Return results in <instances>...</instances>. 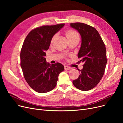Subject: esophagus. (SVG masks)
I'll return each mask as SVG.
<instances>
[{
	"label": "esophagus",
	"mask_w": 123,
	"mask_h": 123,
	"mask_svg": "<svg viewBox=\"0 0 123 123\" xmlns=\"http://www.w3.org/2000/svg\"><path fill=\"white\" fill-rule=\"evenodd\" d=\"M72 68H71V67H69V66H65V70H70V69H71Z\"/></svg>",
	"instance_id": "esophagus-1"
}]
</instances>
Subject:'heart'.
Wrapping results in <instances>:
<instances>
[{"instance_id":"b5f03b06","label":"heart","mask_w":123,"mask_h":123,"mask_svg":"<svg viewBox=\"0 0 123 123\" xmlns=\"http://www.w3.org/2000/svg\"><path fill=\"white\" fill-rule=\"evenodd\" d=\"M66 36H67V37L68 39H70L71 38H74L76 36H79V35H78V34H77V33L75 31H73V30H69V31H67L66 33ZM55 37H56V35H55L53 37V38H52V40H51L52 43L53 42V40L55 39Z\"/></svg>"}]
</instances>
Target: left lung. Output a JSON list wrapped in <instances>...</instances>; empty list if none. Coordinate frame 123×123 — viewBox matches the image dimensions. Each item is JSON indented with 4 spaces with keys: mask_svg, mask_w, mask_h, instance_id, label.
<instances>
[{
    "mask_svg": "<svg viewBox=\"0 0 123 123\" xmlns=\"http://www.w3.org/2000/svg\"><path fill=\"white\" fill-rule=\"evenodd\" d=\"M81 36V43L77 56L84 62L79 70L80 75L73 81L74 86L81 91L94 88L100 81L105 72L107 62L105 45L98 31L87 24H70Z\"/></svg>",
    "mask_w": 123,
    "mask_h": 123,
    "instance_id": "obj_1",
    "label": "left lung"
}]
</instances>
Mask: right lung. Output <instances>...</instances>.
Here are the masks:
<instances>
[{
  "label": "right lung",
  "instance_id": "add662e5",
  "mask_svg": "<svg viewBox=\"0 0 123 123\" xmlns=\"http://www.w3.org/2000/svg\"><path fill=\"white\" fill-rule=\"evenodd\" d=\"M65 25H43L33 30L24 41L20 52V65L25 79L33 90L43 93L56 86L59 73L64 70L61 63L46 62V51L53 36Z\"/></svg>",
  "mask_w": 123,
  "mask_h": 123
}]
</instances>
